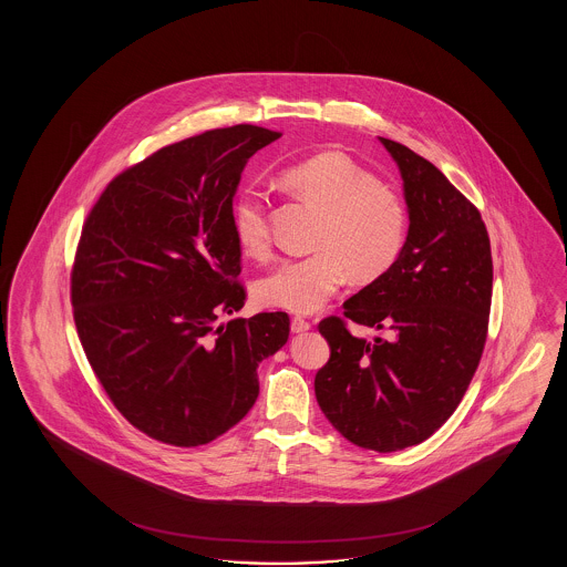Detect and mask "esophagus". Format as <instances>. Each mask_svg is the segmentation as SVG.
I'll list each match as a JSON object with an SVG mask.
<instances>
[{"mask_svg":"<svg viewBox=\"0 0 567 567\" xmlns=\"http://www.w3.org/2000/svg\"><path fill=\"white\" fill-rule=\"evenodd\" d=\"M310 327H312V324L308 323L306 319H301V317H296V319L291 321V331H293V333H303V331H310Z\"/></svg>","mask_w":567,"mask_h":567,"instance_id":"obj_1","label":"esophagus"}]
</instances>
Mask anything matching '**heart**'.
<instances>
[{
    "instance_id": "1",
    "label": "heart",
    "mask_w": 567,
    "mask_h": 567,
    "mask_svg": "<svg viewBox=\"0 0 567 567\" xmlns=\"http://www.w3.org/2000/svg\"><path fill=\"white\" fill-rule=\"evenodd\" d=\"M280 183L321 213L315 255L287 259L257 285L261 306L312 315L340 291L347 276L368 285L391 270L405 243L402 197L340 153H319L289 165ZM234 236L246 255L264 257L270 248L268 197L243 189L231 206Z\"/></svg>"
}]
</instances>
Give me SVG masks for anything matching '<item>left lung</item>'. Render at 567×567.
<instances>
[{"label": "left lung", "mask_w": 567, "mask_h": 567, "mask_svg": "<svg viewBox=\"0 0 567 567\" xmlns=\"http://www.w3.org/2000/svg\"><path fill=\"white\" fill-rule=\"evenodd\" d=\"M404 181L408 236L391 270L344 301V318L382 328L365 341L329 317V361L315 393L329 423L378 453L421 444L455 412L485 349L493 291L481 213L404 144L378 137Z\"/></svg>", "instance_id": "obj_1"}]
</instances>
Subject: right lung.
<instances>
[{
    "instance_id": "add662e5",
    "label": "right lung",
    "mask_w": 567,
    "mask_h": 567,
    "mask_svg": "<svg viewBox=\"0 0 567 567\" xmlns=\"http://www.w3.org/2000/svg\"><path fill=\"white\" fill-rule=\"evenodd\" d=\"M280 134L236 125L169 144L118 174L82 227L72 306L112 404L174 446L208 444L257 402V368L287 312L243 310L231 202L244 165Z\"/></svg>"
}]
</instances>
